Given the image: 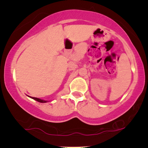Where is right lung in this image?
I'll return each instance as SVG.
<instances>
[{"label":"right lung","instance_id":"obj_1","mask_svg":"<svg viewBox=\"0 0 148 148\" xmlns=\"http://www.w3.org/2000/svg\"><path fill=\"white\" fill-rule=\"evenodd\" d=\"M30 98H32V99H34V100H35L36 101H38V102H41V103H45L46 102H48V101H46V100H41V99L38 98H34V97H30Z\"/></svg>","mask_w":148,"mask_h":148}]
</instances>
